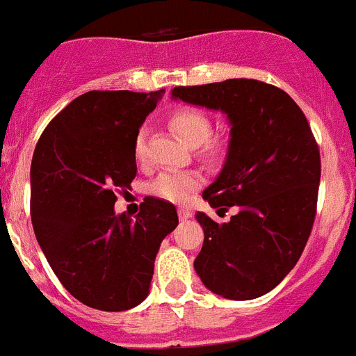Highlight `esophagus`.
I'll list each match as a JSON object with an SVG mask.
<instances>
[{"instance_id": "34e87169", "label": "esophagus", "mask_w": 356, "mask_h": 356, "mask_svg": "<svg viewBox=\"0 0 356 356\" xmlns=\"http://www.w3.org/2000/svg\"><path fill=\"white\" fill-rule=\"evenodd\" d=\"M191 216H193V214H191L189 209H185V207H180V209H178V218H180L181 221H184V220H189Z\"/></svg>"}]
</instances>
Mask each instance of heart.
<instances>
[{"instance_id": "b5f03b06", "label": "heart", "mask_w": 356, "mask_h": 356, "mask_svg": "<svg viewBox=\"0 0 356 356\" xmlns=\"http://www.w3.org/2000/svg\"><path fill=\"white\" fill-rule=\"evenodd\" d=\"M169 126L176 136L189 147H203V154L207 158H220L225 151V142L218 136H211V120L200 109L181 108L176 109L169 118ZM145 142L144 133L136 136L135 158L144 160ZM200 185V176L194 172H162L153 184L149 185L151 194L169 202H185Z\"/></svg>"}]
</instances>
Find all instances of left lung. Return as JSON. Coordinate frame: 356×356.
<instances>
[{
  "instance_id": "left-lung-1",
  "label": "left lung",
  "mask_w": 356,
  "mask_h": 356,
  "mask_svg": "<svg viewBox=\"0 0 356 356\" xmlns=\"http://www.w3.org/2000/svg\"><path fill=\"white\" fill-rule=\"evenodd\" d=\"M171 97L221 111L230 126L225 163L203 200L236 214L227 223L196 214L205 239L194 270L225 299L265 296L297 265L314 227L321 154L308 120L286 91L254 79L178 86Z\"/></svg>"
}]
</instances>
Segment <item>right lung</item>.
I'll return each instance as SVG.
<instances>
[{
	"label": "right lung",
	"instance_id": "obj_1",
	"mask_svg": "<svg viewBox=\"0 0 356 356\" xmlns=\"http://www.w3.org/2000/svg\"><path fill=\"white\" fill-rule=\"evenodd\" d=\"M162 95L88 91L48 124L33 151V232L63 286L90 308L140 305L160 243L178 225L172 203L149 196L135 218L115 212V189H129L136 176L138 129Z\"/></svg>",
	"mask_w": 356,
	"mask_h": 356
}]
</instances>
